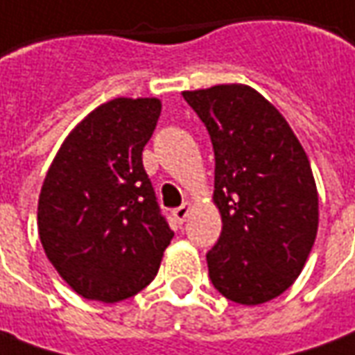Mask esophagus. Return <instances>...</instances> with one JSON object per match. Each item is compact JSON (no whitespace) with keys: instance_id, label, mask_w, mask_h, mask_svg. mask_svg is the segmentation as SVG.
Returning a JSON list of instances; mask_svg holds the SVG:
<instances>
[{"instance_id":"obj_1","label":"esophagus","mask_w":355,"mask_h":355,"mask_svg":"<svg viewBox=\"0 0 355 355\" xmlns=\"http://www.w3.org/2000/svg\"><path fill=\"white\" fill-rule=\"evenodd\" d=\"M189 210H191V202H183L182 207L173 209V218L178 220L180 224H183L187 220V216H189Z\"/></svg>"}]
</instances>
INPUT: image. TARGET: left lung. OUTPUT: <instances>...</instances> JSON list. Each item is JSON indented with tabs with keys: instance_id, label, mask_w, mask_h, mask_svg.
<instances>
[{
	"instance_id": "1",
	"label": "left lung",
	"mask_w": 355,
	"mask_h": 355,
	"mask_svg": "<svg viewBox=\"0 0 355 355\" xmlns=\"http://www.w3.org/2000/svg\"><path fill=\"white\" fill-rule=\"evenodd\" d=\"M214 148L222 232L207 253L224 297L259 305L304 270L319 226V195L304 146L265 96L245 85L187 90Z\"/></svg>"
}]
</instances>
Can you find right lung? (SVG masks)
<instances>
[{
    "mask_svg": "<svg viewBox=\"0 0 355 355\" xmlns=\"http://www.w3.org/2000/svg\"><path fill=\"white\" fill-rule=\"evenodd\" d=\"M162 104L114 98L63 141L38 199V234L53 268L83 297L116 304L160 268L173 232L143 166Z\"/></svg>",
    "mask_w": 355,
    "mask_h": 355,
    "instance_id": "1",
    "label": "right lung"
}]
</instances>
